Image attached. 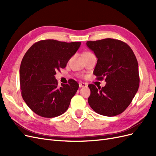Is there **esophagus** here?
Returning <instances> with one entry per match:
<instances>
[{"instance_id":"esophagus-1","label":"esophagus","mask_w":156,"mask_h":156,"mask_svg":"<svg viewBox=\"0 0 156 156\" xmlns=\"http://www.w3.org/2000/svg\"><path fill=\"white\" fill-rule=\"evenodd\" d=\"M79 86L80 88L86 87H87V83H79Z\"/></svg>"}]
</instances>
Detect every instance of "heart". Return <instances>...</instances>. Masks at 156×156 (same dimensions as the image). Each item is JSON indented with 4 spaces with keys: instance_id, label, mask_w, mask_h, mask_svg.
Listing matches in <instances>:
<instances>
[{
    "instance_id": "obj_1",
    "label": "heart",
    "mask_w": 156,
    "mask_h": 156,
    "mask_svg": "<svg viewBox=\"0 0 156 156\" xmlns=\"http://www.w3.org/2000/svg\"><path fill=\"white\" fill-rule=\"evenodd\" d=\"M90 53V52H86V53Z\"/></svg>"
}]
</instances>
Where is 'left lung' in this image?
I'll use <instances>...</instances> for the list:
<instances>
[{
  "mask_svg": "<svg viewBox=\"0 0 156 156\" xmlns=\"http://www.w3.org/2000/svg\"><path fill=\"white\" fill-rule=\"evenodd\" d=\"M87 45L98 58L94 74L100 81L105 78L107 83L102 88L88 84L89 105L103 116L120 115L129 105L139 87V66L133 51L125 42L112 38L88 41Z\"/></svg>",
  "mask_w": 156,
  "mask_h": 156,
  "instance_id": "left-lung-1",
  "label": "left lung"
}]
</instances>
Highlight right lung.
Instances as JSON below:
<instances>
[{
    "label": "right lung",
    "mask_w": 156,
    "mask_h": 156,
    "mask_svg": "<svg viewBox=\"0 0 156 156\" xmlns=\"http://www.w3.org/2000/svg\"><path fill=\"white\" fill-rule=\"evenodd\" d=\"M80 45V41L41 40L33 44L23 56L20 69L21 95L36 115L53 118L67 111L79 84L69 79L68 84L58 87L55 75L66 66Z\"/></svg>",
    "instance_id": "add662e5"
}]
</instances>
